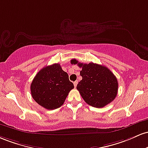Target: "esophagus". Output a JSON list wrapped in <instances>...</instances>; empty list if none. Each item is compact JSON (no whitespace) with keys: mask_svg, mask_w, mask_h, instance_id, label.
Here are the masks:
<instances>
[{"mask_svg":"<svg viewBox=\"0 0 148 148\" xmlns=\"http://www.w3.org/2000/svg\"><path fill=\"white\" fill-rule=\"evenodd\" d=\"M77 83H78V82H77V81H75V82H73V84H74V87H77Z\"/></svg>","mask_w":148,"mask_h":148,"instance_id":"1","label":"esophagus"}]
</instances>
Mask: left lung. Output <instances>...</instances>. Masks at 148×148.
<instances>
[{
    "label": "left lung",
    "mask_w": 148,
    "mask_h": 148,
    "mask_svg": "<svg viewBox=\"0 0 148 148\" xmlns=\"http://www.w3.org/2000/svg\"><path fill=\"white\" fill-rule=\"evenodd\" d=\"M71 61L82 69L80 75L82 79L77 84V89L87 104L103 108L115 99L118 82L107 67L94 63L83 64L75 59Z\"/></svg>",
    "instance_id": "8db88e82"
}]
</instances>
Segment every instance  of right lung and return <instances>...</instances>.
<instances>
[{
  "label": "right lung",
  "instance_id": "obj_1",
  "mask_svg": "<svg viewBox=\"0 0 148 148\" xmlns=\"http://www.w3.org/2000/svg\"><path fill=\"white\" fill-rule=\"evenodd\" d=\"M74 85L69 75L59 64H54L42 69L35 76L31 84L33 99L47 110H54L64 104Z\"/></svg>",
  "mask_w": 148,
  "mask_h": 148
}]
</instances>
